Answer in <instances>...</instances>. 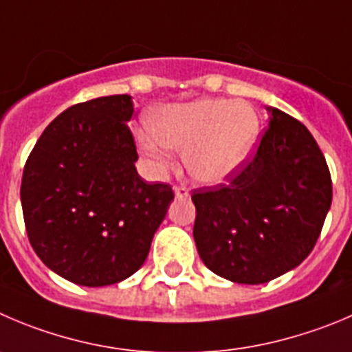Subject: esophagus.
I'll use <instances>...</instances> for the list:
<instances>
[{"label": "esophagus", "instance_id": "34e87169", "mask_svg": "<svg viewBox=\"0 0 352 352\" xmlns=\"http://www.w3.org/2000/svg\"><path fill=\"white\" fill-rule=\"evenodd\" d=\"M174 195L176 197H188V188H186V186H183V185H176L174 186Z\"/></svg>", "mask_w": 352, "mask_h": 352}]
</instances>
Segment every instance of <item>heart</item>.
I'll return each mask as SVG.
<instances>
[{"label":"heart","mask_w":352,"mask_h":352,"mask_svg":"<svg viewBox=\"0 0 352 352\" xmlns=\"http://www.w3.org/2000/svg\"><path fill=\"white\" fill-rule=\"evenodd\" d=\"M146 126L150 135L138 136V148L153 173L169 169L167 148L183 150L186 170L209 185L239 173L259 136V117L252 107L217 98L153 109Z\"/></svg>","instance_id":"1"}]
</instances>
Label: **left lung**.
Masks as SVG:
<instances>
[{
  "label": "left lung",
  "mask_w": 352,
  "mask_h": 352,
  "mask_svg": "<svg viewBox=\"0 0 352 352\" xmlns=\"http://www.w3.org/2000/svg\"><path fill=\"white\" fill-rule=\"evenodd\" d=\"M254 155L228 183L193 190V239L212 273L259 285L311 254L332 204L323 153L302 122L267 107Z\"/></svg>",
  "instance_id": "left-lung-1"
}]
</instances>
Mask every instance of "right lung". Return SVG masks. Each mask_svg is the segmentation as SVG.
<instances>
[{"mask_svg": "<svg viewBox=\"0 0 352 352\" xmlns=\"http://www.w3.org/2000/svg\"><path fill=\"white\" fill-rule=\"evenodd\" d=\"M129 95L63 110L39 136L22 174L29 242L62 278L119 283L142 267L174 199L167 183L136 173Z\"/></svg>", "mask_w": 352, "mask_h": 352, "instance_id": "right-lung-1", "label": "right lung"}]
</instances>
